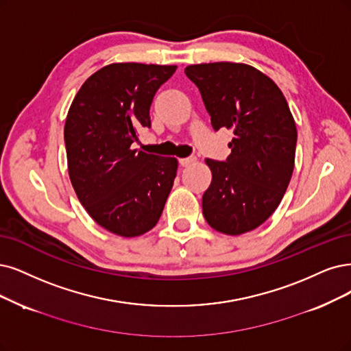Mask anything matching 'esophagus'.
Returning a JSON list of instances; mask_svg holds the SVG:
<instances>
[{
    "label": "esophagus",
    "mask_w": 351,
    "mask_h": 351,
    "mask_svg": "<svg viewBox=\"0 0 351 351\" xmlns=\"http://www.w3.org/2000/svg\"><path fill=\"white\" fill-rule=\"evenodd\" d=\"M197 159L195 158H185V159H179V163L180 166H189L192 163H195Z\"/></svg>",
    "instance_id": "esophagus-1"
}]
</instances>
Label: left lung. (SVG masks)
<instances>
[{
	"label": "left lung",
	"mask_w": 351,
	"mask_h": 351,
	"mask_svg": "<svg viewBox=\"0 0 351 351\" xmlns=\"http://www.w3.org/2000/svg\"><path fill=\"white\" fill-rule=\"evenodd\" d=\"M215 130L234 137L226 162L205 159L213 179L202 195V214L227 236L249 232L275 213L295 166L296 125L279 86L245 63L189 64Z\"/></svg>",
	"instance_id": "1"
}]
</instances>
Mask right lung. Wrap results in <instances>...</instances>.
<instances>
[{"label":"right lung","mask_w":351,"mask_h":351,"mask_svg":"<svg viewBox=\"0 0 351 351\" xmlns=\"http://www.w3.org/2000/svg\"><path fill=\"white\" fill-rule=\"evenodd\" d=\"M175 64L111 63L90 75L64 121L68 172L76 197L112 234L137 237L158 224L173 186L176 158L132 149L150 127L156 90Z\"/></svg>","instance_id":"add662e5"}]
</instances>
